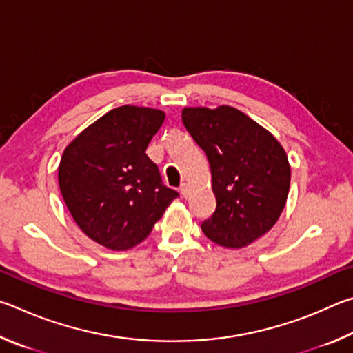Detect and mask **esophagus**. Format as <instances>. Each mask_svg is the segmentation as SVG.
I'll return each instance as SVG.
<instances>
[{
    "label": "esophagus",
    "instance_id": "obj_1",
    "mask_svg": "<svg viewBox=\"0 0 353 353\" xmlns=\"http://www.w3.org/2000/svg\"><path fill=\"white\" fill-rule=\"evenodd\" d=\"M180 192H181L183 196H188L189 195V186H188L186 183H183L181 186H180Z\"/></svg>",
    "mask_w": 353,
    "mask_h": 353
}]
</instances>
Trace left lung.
<instances>
[{
  "label": "left lung",
  "instance_id": "1",
  "mask_svg": "<svg viewBox=\"0 0 353 353\" xmlns=\"http://www.w3.org/2000/svg\"><path fill=\"white\" fill-rule=\"evenodd\" d=\"M183 123L206 152L215 212L201 223L209 240L243 248L268 232L285 206L288 158L273 134L232 107L184 108Z\"/></svg>",
  "mask_w": 353,
  "mask_h": 353
}]
</instances>
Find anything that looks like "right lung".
Masks as SVG:
<instances>
[{
	"instance_id": "right-lung-1",
	"label": "right lung",
	"mask_w": 353,
	"mask_h": 353,
	"mask_svg": "<svg viewBox=\"0 0 353 353\" xmlns=\"http://www.w3.org/2000/svg\"><path fill=\"white\" fill-rule=\"evenodd\" d=\"M163 122V111L123 105L65 148L61 196L80 230L105 248L123 251L141 243L178 196L145 153Z\"/></svg>"
}]
</instances>
